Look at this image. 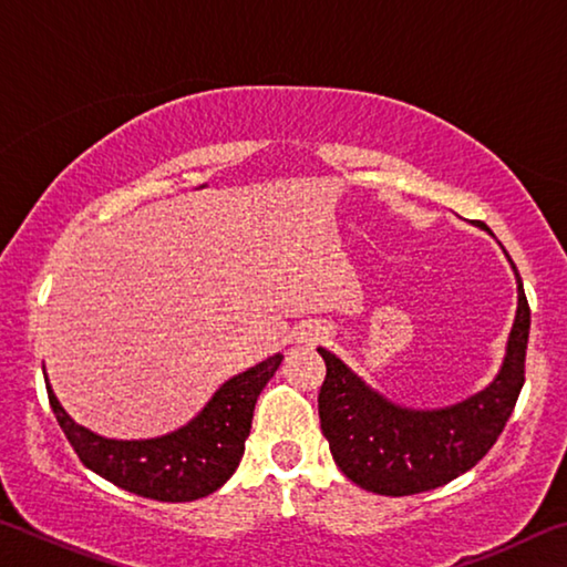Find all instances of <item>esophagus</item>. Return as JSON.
I'll return each mask as SVG.
<instances>
[{
  "mask_svg": "<svg viewBox=\"0 0 567 567\" xmlns=\"http://www.w3.org/2000/svg\"><path fill=\"white\" fill-rule=\"evenodd\" d=\"M328 338V328H322L320 322H307L300 328V332H297V340L300 342H320Z\"/></svg>",
  "mask_w": 567,
  "mask_h": 567,
  "instance_id": "34e87169",
  "label": "esophagus"
}]
</instances>
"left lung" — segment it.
<instances>
[{
	"label": "left lung",
	"mask_w": 567,
	"mask_h": 567,
	"mask_svg": "<svg viewBox=\"0 0 567 567\" xmlns=\"http://www.w3.org/2000/svg\"><path fill=\"white\" fill-rule=\"evenodd\" d=\"M511 265L517 312L503 364L491 385L463 402L435 410L398 405L354 375L338 354L318 348L328 364L318 398L322 435L334 463L362 491L392 497L435 491L467 473L501 437L523 390L530 334V307L517 267L513 260Z\"/></svg>",
	"instance_id": "8db88e82"
}]
</instances>
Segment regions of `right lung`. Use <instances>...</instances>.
Segmentation results:
<instances>
[{
    "label": "right lung",
    "instance_id": "obj_1",
    "mask_svg": "<svg viewBox=\"0 0 567 567\" xmlns=\"http://www.w3.org/2000/svg\"><path fill=\"white\" fill-rule=\"evenodd\" d=\"M282 362L262 360L219 385L187 425L147 440H114L70 417L47 382V395L62 433L84 467L122 491L159 503H192L223 487L239 465L252 427L255 402Z\"/></svg>",
    "mask_w": 567,
    "mask_h": 567
}]
</instances>
